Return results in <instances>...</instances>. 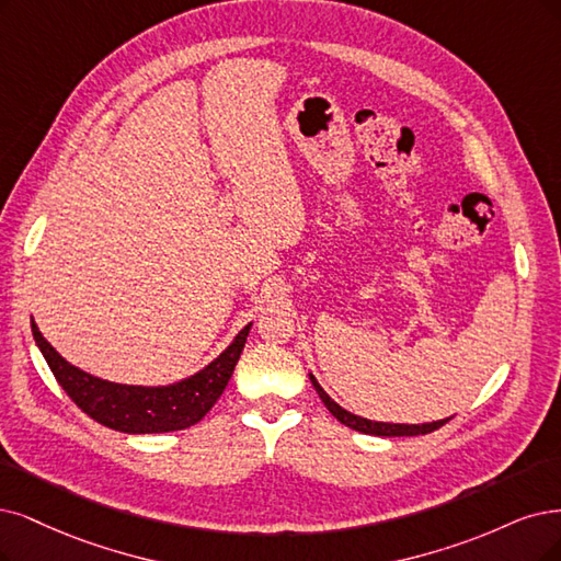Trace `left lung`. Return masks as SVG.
<instances>
[{
	"instance_id": "8db88e82",
	"label": "left lung",
	"mask_w": 561,
	"mask_h": 561,
	"mask_svg": "<svg viewBox=\"0 0 561 561\" xmlns=\"http://www.w3.org/2000/svg\"><path fill=\"white\" fill-rule=\"evenodd\" d=\"M309 379H312V386L314 390L319 392L321 402L328 407V411L333 413V416L351 427L356 432H363V434H375V437H416V434H430L434 430H439L442 425H446L450 419H444V421H434V423H423V425H404V423H377V421H367V419H360L356 416V413H351L346 409H342L337 402L330 400L328 392L319 386V381L314 379V375H309Z\"/></svg>"
}]
</instances>
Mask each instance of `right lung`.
Here are the masks:
<instances>
[{
	"instance_id": "right-lung-1",
	"label": "right lung",
	"mask_w": 561,
	"mask_h": 561,
	"mask_svg": "<svg viewBox=\"0 0 561 561\" xmlns=\"http://www.w3.org/2000/svg\"><path fill=\"white\" fill-rule=\"evenodd\" d=\"M249 328L244 325L221 354L190 379L171 386H127L99 379L67 363L41 335L32 319V335L57 383L96 423L127 434H157L192 427L215 407L240 360Z\"/></svg>"
}]
</instances>
